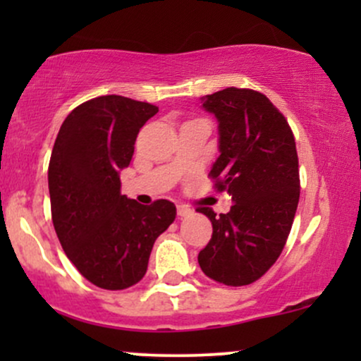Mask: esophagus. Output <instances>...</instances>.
<instances>
[{"label":"esophagus","mask_w":361,"mask_h":361,"mask_svg":"<svg viewBox=\"0 0 361 361\" xmlns=\"http://www.w3.org/2000/svg\"><path fill=\"white\" fill-rule=\"evenodd\" d=\"M176 212H178V215H180V217H188V215H192V210H190L188 207H185V205H178Z\"/></svg>","instance_id":"obj_1"}]
</instances>
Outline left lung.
<instances>
[{"label":"left lung","mask_w":361,"mask_h":361,"mask_svg":"<svg viewBox=\"0 0 361 361\" xmlns=\"http://www.w3.org/2000/svg\"><path fill=\"white\" fill-rule=\"evenodd\" d=\"M217 120L219 154L210 169L233 197L227 214L198 212L212 222V239L198 252L209 279L241 287L270 270L283 251L299 205V157L287 120L264 94L226 88L200 98Z\"/></svg>","instance_id":"obj_1"}]
</instances>
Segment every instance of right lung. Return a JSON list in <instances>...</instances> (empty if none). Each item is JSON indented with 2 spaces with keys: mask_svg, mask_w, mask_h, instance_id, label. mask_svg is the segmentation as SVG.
Returning a JSON list of instances; mask_svg holds the SVG:
<instances>
[{
  "mask_svg": "<svg viewBox=\"0 0 361 361\" xmlns=\"http://www.w3.org/2000/svg\"><path fill=\"white\" fill-rule=\"evenodd\" d=\"M157 110L118 94L93 98L66 117L54 142V229L78 271L100 288L123 290L142 280L154 241L176 217L169 200L140 205L120 192V171Z\"/></svg>",
  "mask_w": 361,
  "mask_h": 361,
  "instance_id": "right-lung-1",
  "label": "right lung"
}]
</instances>
